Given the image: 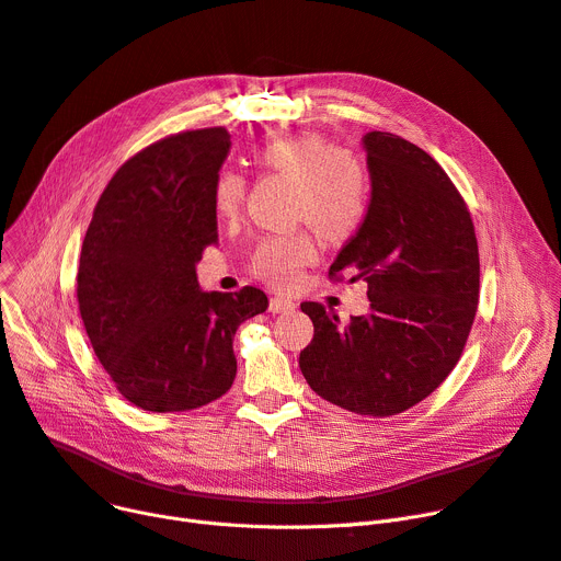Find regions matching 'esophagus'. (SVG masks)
<instances>
[{"mask_svg": "<svg viewBox=\"0 0 561 561\" xmlns=\"http://www.w3.org/2000/svg\"><path fill=\"white\" fill-rule=\"evenodd\" d=\"M296 302L293 300H288V298H279V296H275V298H271V313H290V311H296Z\"/></svg>", "mask_w": 561, "mask_h": 561, "instance_id": "esophagus-1", "label": "esophagus"}]
</instances>
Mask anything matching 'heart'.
I'll return each instance as SVG.
<instances>
[{
	"mask_svg": "<svg viewBox=\"0 0 561 561\" xmlns=\"http://www.w3.org/2000/svg\"><path fill=\"white\" fill-rule=\"evenodd\" d=\"M254 163L296 184L293 214L313 227L322 239L345 241L364 225L370 209V184L357 157L316 134H296L259 145ZM245 204V180L222 170L211 186L214 214L229 222ZM316 261V248L302 231L275 233L261 239L250 256V271L275 288L296 284L305 265Z\"/></svg>",
	"mask_w": 561,
	"mask_h": 561,
	"instance_id": "obj_1",
	"label": "heart"
}]
</instances>
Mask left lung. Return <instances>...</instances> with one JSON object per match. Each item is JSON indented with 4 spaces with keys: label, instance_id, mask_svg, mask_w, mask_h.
<instances>
[{
    "label": "left lung",
    "instance_id": "left-lung-1",
    "mask_svg": "<svg viewBox=\"0 0 561 561\" xmlns=\"http://www.w3.org/2000/svg\"><path fill=\"white\" fill-rule=\"evenodd\" d=\"M370 209L330 275L368 284L370 313L347 325L305 302L313 339L307 385L362 416H396L457 366L480 300V254L468 206L427 152L389 131L364 136Z\"/></svg>",
    "mask_w": 561,
    "mask_h": 561
}]
</instances>
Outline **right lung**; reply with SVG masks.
Here are the masks:
<instances>
[{
	"mask_svg": "<svg viewBox=\"0 0 561 561\" xmlns=\"http://www.w3.org/2000/svg\"><path fill=\"white\" fill-rule=\"evenodd\" d=\"M225 127L168 136L121 165L81 245L77 300L115 389L165 414L225 396L233 334L268 309L265 293H204L195 265L218 243L211 186L229 154Z\"/></svg>",
	"mask_w": 561,
	"mask_h": 561,
	"instance_id": "obj_1",
	"label": "right lung"
}]
</instances>
